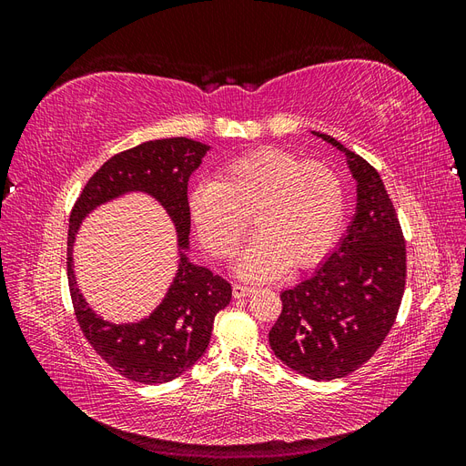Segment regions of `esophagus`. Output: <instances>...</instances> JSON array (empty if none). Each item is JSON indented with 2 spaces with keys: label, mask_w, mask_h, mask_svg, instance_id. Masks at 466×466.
Listing matches in <instances>:
<instances>
[{
  "label": "esophagus",
  "mask_w": 466,
  "mask_h": 466,
  "mask_svg": "<svg viewBox=\"0 0 466 466\" xmlns=\"http://www.w3.org/2000/svg\"><path fill=\"white\" fill-rule=\"evenodd\" d=\"M257 291V288L255 286H248V284H237L233 286V295L235 298H247V295H252Z\"/></svg>",
  "instance_id": "1"
}]
</instances>
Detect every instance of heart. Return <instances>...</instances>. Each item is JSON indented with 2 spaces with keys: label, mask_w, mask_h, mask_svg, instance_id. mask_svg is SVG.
<instances>
[{
  "label": "heart",
  "mask_w": 466,
  "mask_h": 466,
  "mask_svg": "<svg viewBox=\"0 0 466 466\" xmlns=\"http://www.w3.org/2000/svg\"><path fill=\"white\" fill-rule=\"evenodd\" d=\"M346 208L344 182L332 167L264 147L221 167L216 182L190 194V219L204 247L231 258L248 233L258 235L238 264L248 278L268 279L291 262L307 268L332 247Z\"/></svg>",
  "instance_id": "b5f03b06"
}]
</instances>
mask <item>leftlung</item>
Listing matches in <instances>:
<instances>
[{
  "label": "left lung",
  "mask_w": 466,
  "mask_h": 466,
  "mask_svg": "<svg viewBox=\"0 0 466 466\" xmlns=\"http://www.w3.org/2000/svg\"><path fill=\"white\" fill-rule=\"evenodd\" d=\"M317 136L350 159L358 180V211L327 262L281 291V313L268 340L293 371L332 380L370 361L397 320L406 284V241L375 168L334 137Z\"/></svg>",
  "instance_id": "8db88e82"
}]
</instances>
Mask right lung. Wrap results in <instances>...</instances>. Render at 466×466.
I'll return each instance as SVG.
<instances>
[{"instance_id":"obj_1","label":"right lung","mask_w":466,"mask_h":466,"mask_svg":"<svg viewBox=\"0 0 466 466\" xmlns=\"http://www.w3.org/2000/svg\"><path fill=\"white\" fill-rule=\"evenodd\" d=\"M208 149L188 137H167L120 151L87 180L69 214L67 281L77 324L103 361L136 383H168L202 358L216 315L231 301V284L182 255L177 278L157 311L136 324H110L95 317L76 286L74 237L79 221L95 206L122 192L142 190L165 206L177 225L178 245L187 248L188 177L200 167Z\"/></svg>"}]
</instances>
